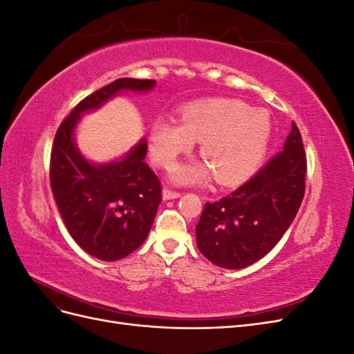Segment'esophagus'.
I'll list each match as a JSON object with an SVG mask.
<instances>
[{
    "instance_id": "1",
    "label": "esophagus",
    "mask_w": 354,
    "mask_h": 354,
    "mask_svg": "<svg viewBox=\"0 0 354 354\" xmlns=\"http://www.w3.org/2000/svg\"><path fill=\"white\" fill-rule=\"evenodd\" d=\"M180 196H181V194H178V192L169 190V189H164V190H162V198H164V201L177 199V198H180Z\"/></svg>"
}]
</instances>
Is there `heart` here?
Instances as JSON below:
<instances>
[{
  "label": "heart",
  "mask_w": 354,
  "mask_h": 354,
  "mask_svg": "<svg viewBox=\"0 0 354 354\" xmlns=\"http://www.w3.org/2000/svg\"><path fill=\"white\" fill-rule=\"evenodd\" d=\"M272 138V121L263 111L238 99L217 97L186 104L180 122L158 116L149 131L151 153L159 165L169 167L195 142L205 162L171 168L177 185H201L212 174L221 186H232L251 177L263 164Z\"/></svg>",
  "instance_id": "b5f03b06"
}]
</instances>
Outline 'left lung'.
I'll use <instances>...</instances> for the list:
<instances>
[{
  "label": "left lung",
  "instance_id": "8db88e82",
  "mask_svg": "<svg viewBox=\"0 0 354 354\" xmlns=\"http://www.w3.org/2000/svg\"><path fill=\"white\" fill-rule=\"evenodd\" d=\"M306 153L292 122L283 151L229 196L207 202L196 224V243L223 269H243L270 252L294 221L304 196Z\"/></svg>",
  "mask_w": 354,
  "mask_h": 354
}]
</instances>
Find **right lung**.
Listing matches in <instances>:
<instances>
[{
    "instance_id": "right-lung-1",
    "label": "right lung",
    "mask_w": 354,
    "mask_h": 354,
    "mask_svg": "<svg viewBox=\"0 0 354 354\" xmlns=\"http://www.w3.org/2000/svg\"><path fill=\"white\" fill-rule=\"evenodd\" d=\"M153 80L120 78L75 106L59 127L51 149L50 185L63 223L81 248L102 261L121 260L140 246L155 220L162 195L145 162L142 138L124 156L95 164L75 142L81 116L125 91L149 93Z\"/></svg>"
}]
</instances>
